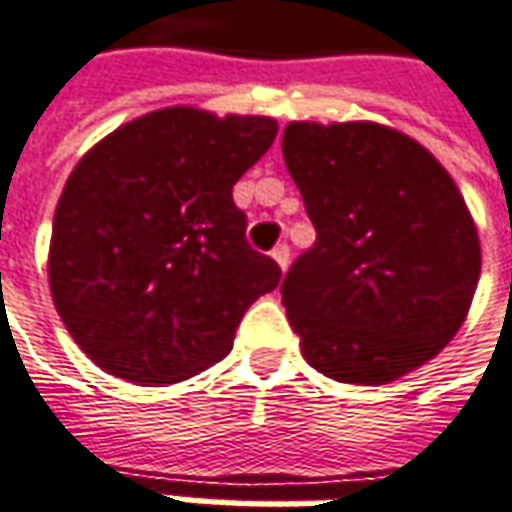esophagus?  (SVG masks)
<instances>
[{
  "mask_svg": "<svg viewBox=\"0 0 512 512\" xmlns=\"http://www.w3.org/2000/svg\"><path fill=\"white\" fill-rule=\"evenodd\" d=\"M271 257L277 260L280 269H288V263H291V249H288V243H277V246L271 249Z\"/></svg>",
  "mask_w": 512,
  "mask_h": 512,
  "instance_id": "obj_1",
  "label": "esophagus"
}]
</instances>
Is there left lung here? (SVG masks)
Instances as JSON below:
<instances>
[{"instance_id": "1", "label": "left lung", "mask_w": 512, "mask_h": 512, "mask_svg": "<svg viewBox=\"0 0 512 512\" xmlns=\"http://www.w3.org/2000/svg\"><path fill=\"white\" fill-rule=\"evenodd\" d=\"M283 156L316 229L280 285L302 356L361 387L412 373L460 330L479 280L457 184L415 139L375 123H291Z\"/></svg>"}]
</instances>
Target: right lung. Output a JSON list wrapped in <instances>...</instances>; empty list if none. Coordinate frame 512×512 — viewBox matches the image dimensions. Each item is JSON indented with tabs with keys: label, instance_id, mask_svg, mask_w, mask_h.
Returning a JSON list of instances; mask_svg holds the SVG:
<instances>
[{
	"label": "right lung",
	"instance_id": "obj_1",
	"mask_svg": "<svg viewBox=\"0 0 512 512\" xmlns=\"http://www.w3.org/2000/svg\"><path fill=\"white\" fill-rule=\"evenodd\" d=\"M274 137L271 117L173 106L120 125L75 165L52 221L50 288L100 370L162 387L232 350L283 274L249 246L232 201Z\"/></svg>",
	"mask_w": 512,
	"mask_h": 512
}]
</instances>
